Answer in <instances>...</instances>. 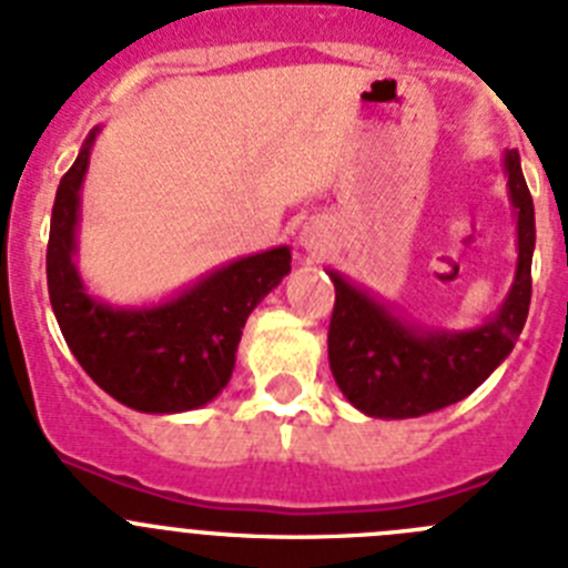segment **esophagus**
I'll return each mask as SVG.
<instances>
[{
	"mask_svg": "<svg viewBox=\"0 0 568 568\" xmlns=\"http://www.w3.org/2000/svg\"><path fill=\"white\" fill-rule=\"evenodd\" d=\"M303 245L308 251H320V248H323V245H325L323 231L314 229V225H305V229H303Z\"/></svg>",
	"mask_w": 568,
	"mask_h": 568,
	"instance_id": "obj_1",
	"label": "esophagus"
}]
</instances>
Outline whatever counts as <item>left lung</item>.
Listing matches in <instances>:
<instances>
[{"mask_svg":"<svg viewBox=\"0 0 568 568\" xmlns=\"http://www.w3.org/2000/svg\"><path fill=\"white\" fill-rule=\"evenodd\" d=\"M509 194L517 209V274L495 320L471 332H414L368 294L328 271L334 312L328 363L339 392L368 417H420L463 400L515 348L531 303L535 205L520 154H506Z\"/></svg>","mask_w":568,"mask_h":568,"instance_id":"obj_1","label":"left lung"}]
</instances>
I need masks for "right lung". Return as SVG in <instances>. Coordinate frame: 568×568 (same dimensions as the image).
Listing matches in <instances>:
<instances>
[{
    "mask_svg": "<svg viewBox=\"0 0 568 568\" xmlns=\"http://www.w3.org/2000/svg\"><path fill=\"white\" fill-rule=\"evenodd\" d=\"M93 131L59 180L48 236V294L68 348L88 377L122 406L151 414L191 412L223 392L245 320L291 271V251L243 256L182 297L120 312L88 297L73 268L79 189Z\"/></svg>",
    "mask_w": 568,
    "mask_h": 568,
    "instance_id": "right-lung-1",
    "label": "right lung"
}]
</instances>
